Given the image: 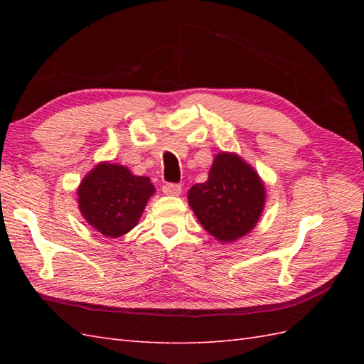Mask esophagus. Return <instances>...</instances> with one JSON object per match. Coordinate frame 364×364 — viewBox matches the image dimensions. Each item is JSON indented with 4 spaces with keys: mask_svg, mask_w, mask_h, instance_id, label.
<instances>
[{
    "mask_svg": "<svg viewBox=\"0 0 364 364\" xmlns=\"http://www.w3.org/2000/svg\"><path fill=\"white\" fill-rule=\"evenodd\" d=\"M162 192H164L166 196H172V197H176L181 194V186L180 184H173V183H167L162 186Z\"/></svg>",
    "mask_w": 364,
    "mask_h": 364,
    "instance_id": "obj_1",
    "label": "esophagus"
}]
</instances>
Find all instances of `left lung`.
<instances>
[{"label":"left lung","instance_id":"8db88e82","mask_svg":"<svg viewBox=\"0 0 364 364\" xmlns=\"http://www.w3.org/2000/svg\"><path fill=\"white\" fill-rule=\"evenodd\" d=\"M189 206L203 228L222 244L235 242L257 227L266 203V186L237 153L215 154L205 183L189 189Z\"/></svg>","mask_w":364,"mask_h":364}]
</instances>
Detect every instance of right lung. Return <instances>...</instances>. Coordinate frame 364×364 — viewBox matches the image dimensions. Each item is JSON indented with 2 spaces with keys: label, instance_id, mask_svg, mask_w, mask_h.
I'll list each match as a JSON object with an SVG mask.
<instances>
[{
  "label": "right lung",
  "instance_id": "1",
  "mask_svg": "<svg viewBox=\"0 0 364 364\" xmlns=\"http://www.w3.org/2000/svg\"><path fill=\"white\" fill-rule=\"evenodd\" d=\"M76 192L84 220L106 237H119L137 225L154 186L150 178L102 161L82 178Z\"/></svg>",
  "mask_w": 364,
  "mask_h": 364
}]
</instances>
